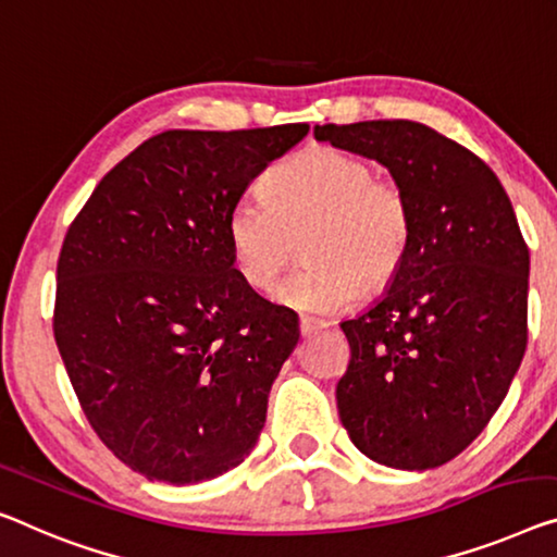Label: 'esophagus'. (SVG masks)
<instances>
[{"label":"esophagus","mask_w":557,"mask_h":557,"mask_svg":"<svg viewBox=\"0 0 557 557\" xmlns=\"http://www.w3.org/2000/svg\"><path fill=\"white\" fill-rule=\"evenodd\" d=\"M325 327H327V322H322V320H310V318L300 320V335L302 337H310V335H314V332H320Z\"/></svg>","instance_id":"34e87169"}]
</instances>
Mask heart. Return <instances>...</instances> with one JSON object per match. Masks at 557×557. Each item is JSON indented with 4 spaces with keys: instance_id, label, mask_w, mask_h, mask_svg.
<instances>
[{
    "instance_id": "heart-1",
    "label": "heart",
    "mask_w": 557,
    "mask_h": 557,
    "mask_svg": "<svg viewBox=\"0 0 557 557\" xmlns=\"http://www.w3.org/2000/svg\"><path fill=\"white\" fill-rule=\"evenodd\" d=\"M264 199L239 197L227 212L232 268L264 293L302 245L305 264L277 300L310 314H337L360 293H377L403 270L412 245V207L393 177L337 147H310L275 164Z\"/></svg>"
}]
</instances>
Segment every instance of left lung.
Masks as SVG:
<instances>
[{
  "label": "left lung",
  "mask_w": 557,
  "mask_h": 557,
  "mask_svg": "<svg viewBox=\"0 0 557 557\" xmlns=\"http://www.w3.org/2000/svg\"><path fill=\"white\" fill-rule=\"evenodd\" d=\"M314 139L385 164L412 207V245L383 300L343 332L337 383L355 447L430 470L483 433L528 347L530 252L495 172L410 120L318 124Z\"/></svg>",
  "instance_id": "obj_1"
}]
</instances>
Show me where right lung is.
<instances>
[{
    "label": "right lung",
    "mask_w": 557,
    "mask_h": 557,
    "mask_svg": "<svg viewBox=\"0 0 557 557\" xmlns=\"http://www.w3.org/2000/svg\"><path fill=\"white\" fill-rule=\"evenodd\" d=\"M307 129L162 132L66 230L57 347L97 437L147 480H212L260 437L300 327L232 268L227 212Z\"/></svg>",
    "instance_id": "obj_1"
}]
</instances>
